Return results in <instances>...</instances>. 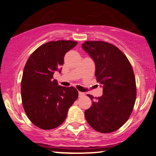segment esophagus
<instances>
[{"instance_id":"obj_1","label":"esophagus","mask_w":156,"mask_h":156,"mask_svg":"<svg viewBox=\"0 0 156 156\" xmlns=\"http://www.w3.org/2000/svg\"><path fill=\"white\" fill-rule=\"evenodd\" d=\"M78 94H79V97H82V96H85V94H84L83 92H80V91H79V92H78Z\"/></svg>"}]
</instances>
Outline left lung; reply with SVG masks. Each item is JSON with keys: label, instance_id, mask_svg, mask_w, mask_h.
<instances>
[{"label": "left lung", "instance_id": "1", "mask_svg": "<svg viewBox=\"0 0 156 156\" xmlns=\"http://www.w3.org/2000/svg\"><path fill=\"white\" fill-rule=\"evenodd\" d=\"M83 49L95 62L96 80L103 87V95L88 94L92 105L85 111L90 127L101 133L119 129L129 119L136 99L135 77L125 55L110 43L86 41Z\"/></svg>", "mask_w": 156, "mask_h": 156}]
</instances>
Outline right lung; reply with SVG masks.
I'll use <instances>...</instances> for the list:
<instances>
[{"instance_id":"add662e5","label":"right lung","mask_w":156,"mask_h":156,"mask_svg":"<svg viewBox=\"0 0 156 156\" xmlns=\"http://www.w3.org/2000/svg\"><path fill=\"white\" fill-rule=\"evenodd\" d=\"M78 42L52 41L41 45L29 57L21 83L23 109L29 120L42 129L58 127L65 121L69 108L78 98L74 87L59 86L53 79L60 72L64 56Z\"/></svg>"}]
</instances>
